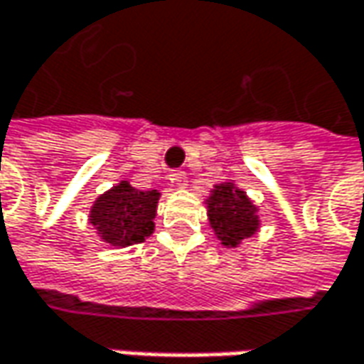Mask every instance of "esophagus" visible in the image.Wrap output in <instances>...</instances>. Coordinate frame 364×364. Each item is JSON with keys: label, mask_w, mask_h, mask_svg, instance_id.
Here are the masks:
<instances>
[{"label": "esophagus", "mask_w": 364, "mask_h": 364, "mask_svg": "<svg viewBox=\"0 0 364 364\" xmlns=\"http://www.w3.org/2000/svg\"><path fill=\"white\" fill-rule=\"evenodd\" d=\"M170 180H172V184H174L176 188H186V186H188V176H186V172L174 170V172L170 174Z\"/></svg>", "instance_id": "esophagus-1"}]
</instances>
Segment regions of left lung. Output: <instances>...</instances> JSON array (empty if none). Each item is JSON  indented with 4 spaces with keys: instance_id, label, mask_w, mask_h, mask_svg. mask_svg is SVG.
Here are the masks:
<instances>
[{
    "instance_id": "8db88e82",
    "label": "left lung",
    "mask_w": 364,
    "mask_h": 364,
    "mask_svg": "<svg viewBox=\"0 0 364 364\" xmlns=\"http://www.w3.org/2000/svg\"><path fill=\"white\" fill-rule=\"evenodd\" d=\"M206 204L210 227L225 247H237L259 229L257 206L232 182L217 184Z\"/></svg>"
}]
</instances>
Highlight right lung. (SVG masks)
I'll list each match as a JSON object with an SVG mask.
<instances>
[{
    "mask_svg": "<svg viewBox=\"0 0 364 364\" xmlns=\"http://www.w3.org/2000/svg\"><path fill=\"white\" fill-rule=\"evenodd\" d=\"M158 200V190H137L123 180L95 200L89 220L105 243L129 247L154 232Z\"/></svg>",
    "mask_w": 364,
    "mask_h": 364,
    "instance_id": "obj_1",
    "label": "right lung"
}]
</instances>
